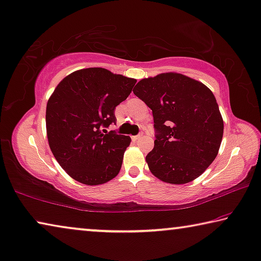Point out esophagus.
<instances>
[{
  "label": "esophagus",
  "instance_id": "1",
  "mask_svg": "<svg viewBox=\"0 0 261 261\" xmlns=\"http://www.w3.org/2000/svg\"><path fill=\"white\" fill-rule=\"evenodd\" d=\"M142 134H139V135H137V136H132V141H134V142H136V141H138V139H141L142 138Z\"/></svg>",
  "mask_w": 261,
  "mask_h": 261
}]
</instances>
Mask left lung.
Wrapping results in <instances>:
<instances>
[{"label": "left lung", "instance_id": "obj_1", "mask_svg": "<svg viewBox=\"0 0 261 261\" xmlns=\"http://www.w3.org/2000/svg\"><path fill=\"white\" fill-rule=\"evenodd\" d=\"M134 93L152 110L154 147L149 169L170 184H186L212 164L223 139L224 122L207 87L181 73L139 81Z\"/></svg>", "mask_w": 261, "mask_h": 261}]
</instances>
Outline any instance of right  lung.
<instances>
[{"label":"right lung","mask_w":261,"mask_h":261,"mask_svg":"<svg viewBox=\"0 0 261 261\" xmlns=\"http://www.w3.org/2000/svg\"><path fill=\"white\" fill-rule=\"evenodd\" d=\"M136 82L103 68L83 69L61 81L49 98V146L75 180L99 185L118 174L131 138L106 129L116 123V107L129 97Z\"/></svg>","instance_id":"add662e5"}]
</instances>
